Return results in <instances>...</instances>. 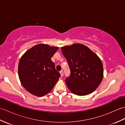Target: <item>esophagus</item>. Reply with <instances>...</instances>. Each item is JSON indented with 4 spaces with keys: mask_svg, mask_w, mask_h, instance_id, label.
Masks as SVG:
<instances>
[{
    "mask_svg": "<svg viewBox=\"0 0 125 125\" xmlns=\"http://www.w3.org/2000/svg\"><path fill=\"white\" fill-rule=\"evenodd\" d=\"M60 73L61 77H63V71L62 70H61L60 71Z\"/></svg>",
    "mask_w": 125,
    "mask_h": 125,
    "instance_id": "esophagus-1",
    "label": "esophagus"
}]
</instances>
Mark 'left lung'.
Segmentation results:
<instances>
[{
	"label": "left lung",
	"mask_w": 125,
	"mask_h": 125,
	"mask_svg": "<svg viewBox=\"0 0 125 125\" xmlns=\"http://www.w3.org/2000/svg\"><path fill=\"white\" fill-rule=\"evenodd\" d=\"M61 50L70 70V76L65 79L69 89L78 95L94 92L103 78V67L100 58L82 44L65 46Z\"/></svg>",
	"instance_id": "8db88e82"
}]
</instances>
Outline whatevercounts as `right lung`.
Returning <instances> with one entry per match:
<instances>
[{
  "label": "right lung",
  "instance_id": "right-lung-1",
  "mask_svg": "<svg viewBox=\"0 0 125 125\" xmlns=\"http://www.w3.org/2000/svg\"><path fill=\"white\" fill-rule=\"evenodd\" d=\"M58 49L39 44L28 50L21 58L19 77L23 86L31 94L43 96L51 91L61 77L51 60Z\"/></svg>",
  "mask_w": 125,
  "mask_h": 125
}]
</instances>
